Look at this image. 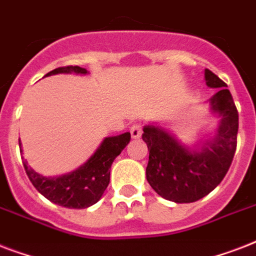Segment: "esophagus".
Listing matches in <instances>:
<instances>
[{
  "instance_id": "obj_1",
  "label": "esophagus",
  "mask_w": 256,
  "mask_h": 256,
  "mask_svg": "<svg viewBox=\"0 0 256 256\" xmlns=\"http://www.w3.org/2000/svg\"><path fill=\"white\" fill-rule=\"evenodd\" d=\"M130 134L132 138H140L142 136V126L140 124H132L130 128Z\"/></svg>"
}]
</instances>
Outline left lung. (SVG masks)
Segmentation results:
<instances>
[{
  "mask_svg": "<svg viewBox=\"0 0 256 256\" xmlns=\"http://www.w3.org/2000/svg\"><path fill=\"white\" fill-rule=\"evenodd\" d=\"M208 88H218L210 100L211 112L220 116L212 140L202 148L183 146L172 134L154 124L144 128L142 140L148 148L146 178L162 198L175 203H191L206 196L222 182L236 150L239 116L224 82L204 70Z\"/></svg>",
  "mask_w": 256,
  "mask_h": 256,
  "instance_id": "obj_1",
  "label": "left lung"
}]
</instances>
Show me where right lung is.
Listing matches in <instances>:
<instances>
[{
	"mask_svg": "<svg viewBox=\"0 0 256 256\" xmlns=\"http://www.w3.org/2000/svg\"><path fill=\"white\" fill-rule=\"evenodd\" d=\"M58 73L88 74V70L80 66H64L52 70L46 76ZM132 140L130 132L104 138L94 156L73 172L61 176H44L24 162L26 174L33 186L50 202L68 208H86L100 199L110 182V168ZM20 150L22 152L21 140Z\"/></svg>",
	"mask_w": 256,
	"mask_h": 256,
	"instance_id": "1",
	"label": "right lung"
}]
</instances>
